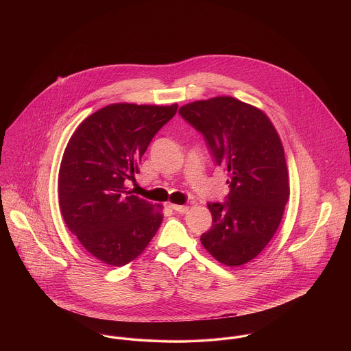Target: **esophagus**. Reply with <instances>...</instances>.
I'll return each mask as SVG.
<instances>
[{
  "mask_svg": "<svg viewBox=\"0 0 351 351\" xmlns=\"http://www.w3.org/2000/svg\"><path fill=\"white\" fill-rule=\"evenodd\" d=\"M170 208L174 209L178 213H186L189 210V205H178V204H170Z\"/></svg>",
  "mask_w": 351,
  "mask_h": 351,
  "instance_id": "esophagus-1",
  "label": "esophagus"
}]
</instances>
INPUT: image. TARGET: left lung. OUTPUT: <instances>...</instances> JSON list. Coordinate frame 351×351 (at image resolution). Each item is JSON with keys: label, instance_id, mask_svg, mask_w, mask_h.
I'll use <instances>...</instances> for the list:
<instances>
[{"label": "left lung", "instance_id": "left-lung-1", "mask_svg": "<svg viewBox=\"0 0 351 351\" xmlns=\"http://www.w3.org/2000/svg\"><path fill=\"white\" fill-rule=\"evenodd\" d=\"M180 113L205 136L231 188L228 201L208 204L212 227L201 243L223 265H245L271 241L289 199L280 135L263 110L231 96L193 101Z\"/></svg>", "mask_w": 351, "mask_h": 351}]
</instances>
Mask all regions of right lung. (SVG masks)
I'll return each instance as SVG.
<instances>
[{"label":"right lung","instance_id":"right-lung-1","mask_svg":"<svg viewBox=\"0 0 351 351\" xmlns=\"http://www.w3.org/2000/svg\"><path fill=\"white\" fill-rule=\"evenodd\" d=\"M178 105L109 104L88 116L71 135L59 167L63 220L88 254L124 266L147 247L163 220V206L127 191L124 181L151 139Z\"/></svg>","mask_w":351,"mask_h":351}]
</instances>
